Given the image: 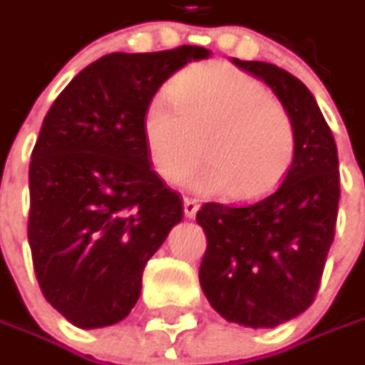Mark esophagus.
<instances>
[{"label":"esophagus","mask_w":365,"mask_h":365,"mask_svg":"<svg viewBox=\"0 0 365 365\" xmlns=\"http://www.w3.org/2000/svg\"><path fill=\"white\" fill-rule=\"evenodd\" d=\"M199 211V201L197 199H185V215L187 217H195Z\"/></svg>","instance_id":"1"}]
</instances>
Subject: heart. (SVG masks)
<instances>
[{"instance_id": "1", "label": "heart", "mask_w": 365, "mask_h": 365, "mask_svg": "<svg viewBox=\"0 0 365 365\" xmlns=\"http://www.w3.org/2000/svg\"><path fill=\"white\" fill-rule=\"evenodd\" d=\"M168 97H154L142 118L148 158L164 182H187L203 156L197 189L256 201L292 168L294 120L258 78L232 64H201L173 78Z\"/></svg>"}]
</instances>
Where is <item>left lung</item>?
Listing matches in <instances>:
<instances>
[{
	"label": "left lung",
	"instance_id": "8db88e82",
	"mask_svg": "<svg viewBox=\"0 0 365 365\" xmlns=\"http://www.w3.org/2000/svg\"><path fill=\"white\" fill-rule=\"evenodd\" d=\"M233 64L262 78L297 125L299 152L282 185L256 201L205 203L207 235L199 280L211 307L245 327H276L304 313L317 297L335 237L339 158L315 97L270 63Z\"/></svg>",
	"mask_w": 365,
	"mask_h": 365
}]
</instances>
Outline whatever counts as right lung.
Instances as JSON below:
<instances>
[{
    "mask_svg": "<svg viewBox=\"0 0 365 365\" xmlns=\"http://www.w3.org/2000/svg\"><path fill=\"white\" fill-rule=\"evenodd\" d=\"M201 46L111 52L73 78L42 121L30 162L28 242L44 299L81 329L120 323L148 259L182 219L154 173L142 118L160 85Z\"/></svg>",
    "mask_w": 365,
    "mask_h": 365,
    "instance_id": "add662e5",
    "label": "right lung"
}]
</instances>
